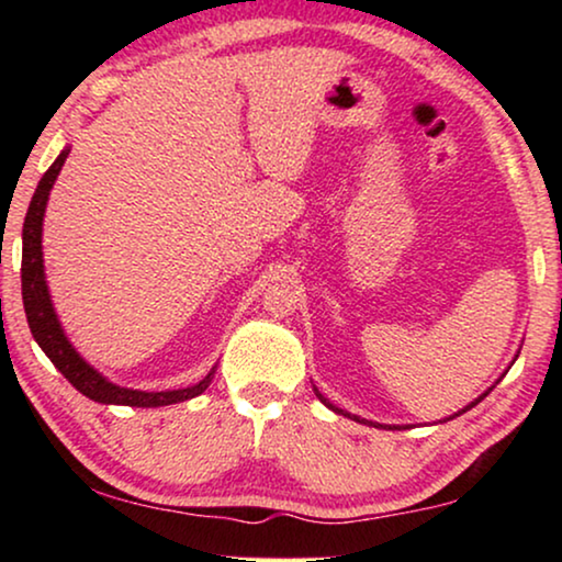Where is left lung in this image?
I'll use <instances>...</instances> for the list:
<instances>
[{"label": "left lung", "instance_id": "8db88e82", "mask_svg": "<svg viewBox=\"0 0 562 562\" xmlns=\"http://www.w3.org/2000/svg\"><path fill=\"white\" fill-rule=\"evenodd\" d=\"M519 358V352H517V356H514V360H517ZM514 360H512V363H509V368L514 366ZM506 373V371H504ZM502 373V375H504ZM498 383V381H496ZM496 383H494V386H496ZM494 386H488L486 391H483V394L479 396V398H473V402L471 404H468V406H463V409H460V412H456V414H450V417H445V419H440V425H442V422H450V419H456V417H460V414H465L468 409H473V406L475 404H479L481 402V398H486L488 394H491V391H494ZM314 389V394H317V398H319V402L322 404H325L327 406V409H333L335 414H342V417H348V419H352V422H360V425H368V427H389V429H406V427H409V425H379V422H371V419H360L358 417V414H350V412H345V409H340V406H335L333 402H329V398L325 396V394H322V391L317 389V386H312Z\"/></svg>", "mask_w": 562, "mask_h": 562}]
</instances>
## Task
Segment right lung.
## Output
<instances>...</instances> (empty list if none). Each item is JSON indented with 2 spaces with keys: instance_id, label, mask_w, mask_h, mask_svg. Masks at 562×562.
<instances>
[{
  "instance_id": "obj_1",
  "label": "right lung",
  "mask_w": 562,
  "mask_h": 562,
  "mask_svg": "<svg viewBox=\"0 0 562 562\" xmlns=\"http://www.w3.org/2000/svg\"><path fill=\"white\" fill-rule=\"evenodd\" d=\"M68 153L71 148L60 150V156L53 160V166L45 171V176L37 183L33 202L25 214V225H22V304H25L27 325L33 333L35 342L41 345L45 356L50 358V363L66 375L68 383L76 391H81L83 396H89L91 402L99 404H120V406H168L189 402L199 394H204L214 379L212 368L202 381L187 389H171V391H140V389H127L112 383L106 375L97 371L94 366H89L87 360L79 356V350L74 348L68 340L56 310H53V299L48 291V281H45V263H43V217L45 206H48V196L53 183H56L60 168H64Z\"/></svg>"
}]
</instances>
